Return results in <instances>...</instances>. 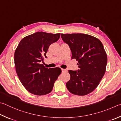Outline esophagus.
Listing matches in <instances>:
<instances>
[{
  "label": "esophagus",
  "instance_id": "1",
  "mask_svg": "<svg viewBox=\"0 0 121 121\" xmlns=\"http://www.w3.org/2000/svg\"><path fill=\"white\" fill-rule=\"evenodd\" d=\"M61 70H62V72H65L67 71V70L66 69H61Z\"/></svg>",
  "mask_w": 121,
  "mask_h": 121
}]
</instances>
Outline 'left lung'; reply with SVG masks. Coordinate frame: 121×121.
<instances>
[{
	"instance_id": "obj_1",
	"label": "left lung",
	"mask_w": 121,
	"mask_h": 121,
	"mask_svg": "<svg viewBox=\"0 0 121 121\" xmlns=\"http://www.w3.org/2000/svg\"><path fill=\"white\" fill-rule=\"evenodd\" d=\"M71 51V59L78 61V71L69 70L66 87L74 95H87L95 89L106 71L107 56L102 43L95 37L82 33L61 34Z\"/></svg>"
}]
</instances>
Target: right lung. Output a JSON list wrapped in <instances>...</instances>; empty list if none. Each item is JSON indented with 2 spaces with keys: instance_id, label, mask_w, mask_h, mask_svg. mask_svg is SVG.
I'll return each instance as SVG.
<instances>
[{
  "instance_id": "obj_1",
  "label": "right lung",
  "mask_w": 121,
  "mask_h": 121,
  "mask_svg": "<svg viewBox=\"0 0 121 121\" xmlns=\"http://www.w3.org/2000/svg\"><path fill=\"white\" fill-rule=\"evenodd\" d=\"M60 33L38 32L24 38L14 54L16 73L21 83L35 95L50 93L61 73L60 68H45L43 61L50 45L60 38Z\"/></svg>"
}]
</instances>
